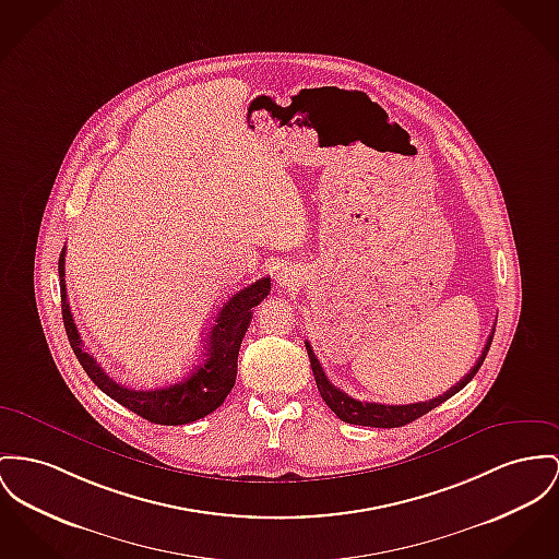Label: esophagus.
I'll return each mask as SVG.
<instances>
[{"mask_svg":"<svg viewBox=\"0 0 559 559\" xmlns=\"http://www.w3.org/2000/svg\"><path fill=\"white\" fill-rule=\"evenodd\" d=\"M298 271L290 264H282V269L275 273V282L280 288H293L298 284Z\"/></svg>","mask_w":559,"mask_h":559,"instance_id":"obj_1","label":"esophagus"}]
</instances>
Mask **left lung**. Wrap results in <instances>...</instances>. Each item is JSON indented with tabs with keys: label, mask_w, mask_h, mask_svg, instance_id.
Wrapping results in <instances>:
<instances>
[{
	"label": "left lung",
	"mask_w": 559,
	"mask_h": 559,
	"mask_svg": "<svg viewBox=\"0 0 559 559\" xmlns=\"http://www.w3.org/2000/svg\"><path fill=\"white\" fill-rule=\"evenodd\" d=\"M493 331L496 329H491V335L487 336V341H485L484 352H481L477 365L466 372L453 388H449L445 394H441V396H437L432 401L413 403V405H379V403H362V401H356V399L347 396L343 390H338L336 385L329 381V377H326L324 369L320 367V360L316 358L313 347H311L309 341H305V349H307V356H309V362H311V371H313V377H316V385L320 390V396L324 399V403L331 407V411L335 413L338 419H343L347 424H356V426L399 428V426H405V424H409L413 419L421 417L428 411L437 409L441 403H445L453 394H457L477 374L479 367L484 365L487 352H489Z\"/></svg>",
	"instance_id": "1"
}]
</instances>
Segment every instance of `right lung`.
<instances>
[{
  "instance_id": "add662e5",
  "label": "right lung",
  "mask_w": 559,
  "mask_h": 559,
  "mask_svg": "<svg viewBox=\"0 0 559 559\" xmlns=\"http://www.w3.org/2000/svg\"><path fill=\"white\" fill-rule=\"evenodd\" d=\"M66 248L59 257V286H61V311L63 324L74 349L78 362L95 385L140 417L160 426H180L197 421L212 411L218 409L235 385L237 377V356L243 335L252 322V307L271 293V277L237 290L218 307L207 333H205V354L185 377L158 385L133 390L116 383L110 374L97 365V360L82 349V338L78 335L74 318L70 311L68 293H66Z\"/></svg>"
}]
</instances>
